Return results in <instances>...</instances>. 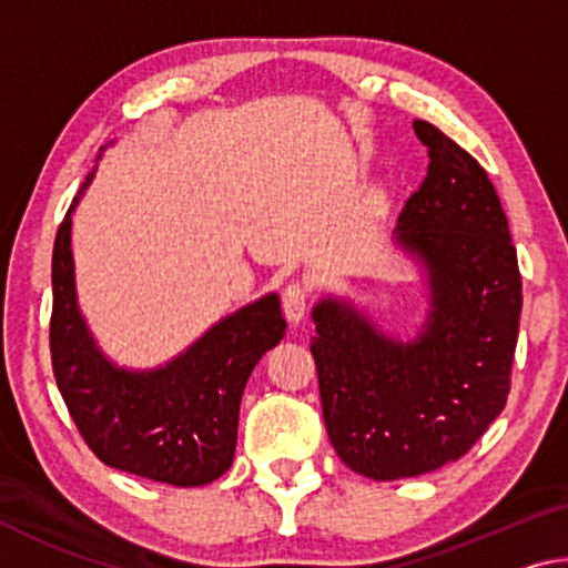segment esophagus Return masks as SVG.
Instances as JSON below:
<instances>
[{
  "instance_id": "esophagus-1",
  "label": "esophagus",
  "mask_w": 568,
  "mask_h": 568,
  "mask_svg": "<svg viewBox=\"0 0 568 568\" xmlns=\"http://www.w3.org/2000/svg\"><path fill=\"white\" fill-rule=\"evenodd\" d=\"M283 311L293 325L301 323L307 313V291L301 283H291L283 291Z\"/></svg>"
}]
</instances>
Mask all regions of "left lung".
<instances>
[{
	"label": "left lung",
	"instance_id": "8db88e82",
	"mask_svg": "<svg viewBox=\"0 0 568 568\" xmlns=\"http://www.w3.org/2000/svg\"><path fill=\"white\" fill-rule=\"evenodd\" d=\"M428 175L406 200L396 245L426 271L428 313L413 341L323 297L311 353L335 454L355 474L396 480L466 456L506 406L521 318V273L486 170L413 122Z\"/></svg>",
	"mask_w": 568,
	"mask_h": 568
}]
</instances>
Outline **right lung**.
I'll return each instance as SVG.
<instances>
[{
  "instance_id": "obj_1",
  "label": "right lung",
  "mask_w": 568,
  "mask_h": 568,
  "mask_svg": "<svg viewBox=\"0 0 568 568\" xmlns=\"http://www.w3.org/2000/svg\"><path fill=\"white\" fill-rule=\"evenodd\" d=\"M92 178L94 170L54 237L50 351L57 388L102 464L170 486H205L233 466L245 383L285 335L281 297L271 293L240 307L160 368L114 365L94 343L74 291L72 213Z\"/></svg>"
}]
</instances>
